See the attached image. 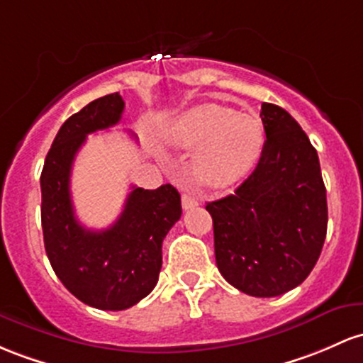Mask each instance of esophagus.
<instances>
[{
    "label": "esophagus",
    "instance_id": "esophagus-1",
    "mask_svg": "<svg viewBox=\"0 0 363 363\" xmlns=\"http://www.w3.org/2000/svg\"><path fill=\"white\" fill-rule=\"evenodd\" d=\"M181 200H182V208H184V210H191V208H194V206L198 205V200L194 198V194H191V193L182 194Z\"/></svg>",
    "mask_w": 363,
    "mask_h": 363
}]
</instances>
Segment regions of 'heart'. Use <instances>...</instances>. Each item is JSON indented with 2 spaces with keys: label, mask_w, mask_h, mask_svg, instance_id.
Segmentation results:
<instances>
[{
  "label": "heart",
  "mask_w": 363,
  "mask_h": 363,
  "mask_svg": "<svg viewBox=\"0 0 363 363\" xmlns=\"http://www.w3.org/2000/svg\"><path fill=\"white\" fill-rule=\"evenodd\" d=\"M163 139L177 150H197L193 169L203 184L224 188L246 177L260 158L264 127L252 113L200 105L169 122Z\"/></svg>",
  "instance_id": "b5f03b06"
}]
</instances>
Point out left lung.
<instances>
[{
    "label": "left lung",
    "instance_id": "1",
    "mask_svg": "<svg viewBox=\"0 0 363 363\" xmlns=\"http://www.w3.org/2000/svg\"><path fill=\"white\" fill-rule=\"evenodd\" d=\"M265 143L248 179L206 203L213 218L215 260L229 284L270 298L296 288L320 257L328 198L317 151L291 115L262 103Z\"/></svg>",
    "mask_w": 363,
    "mask_h": 363
}]
</instances>
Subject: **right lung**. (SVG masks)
<instances>
[{
	"label": "right lung",
	"instance_id": "obj_1",
	"mask_svg": "<svg viewBox=\"0 0 363 363\" xmlns=\"http://www.w3.org/2000/svg\"><path fill=\"white\" fill-rule=\"evenodd\" d=\"M118 93L94 99L60 127L41 172V224L46 255L62 284L82 303L125 310L148 296L162 269V242L181 218V194L170 184L134 188L108 229L77 220L70 196L75 155L87 134L121 122Z\"/></svg>",
	"mask_w": 363,
	"mask_h": 363
}]
</instances>
